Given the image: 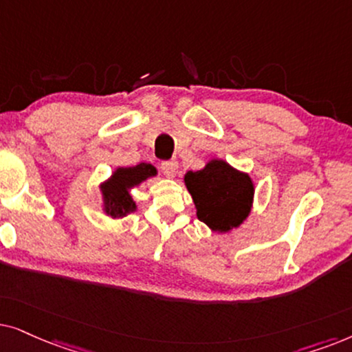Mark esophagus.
Listing matches in <instances>:
<instances>
[{
	"mask_svg": "<svg viewBox=\"0 0 352 352\" xmlns=\"http://www.w3.org/2000/svg\"><path fill=\"white\" fill-rule=\"evenodd\" d=\"M161 168H162L164 175L170 177V179H172V177L177 175V170H179V162H177V161H164L161 164Z\"/></svg>",
	"mask_w": 352,
	"mask_h": 352,
	"instance_id": "34e87169",
	"label": "esophagus"
}]
</instances>
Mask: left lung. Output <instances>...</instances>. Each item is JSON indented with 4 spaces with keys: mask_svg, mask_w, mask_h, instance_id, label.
I'll list each match as a JSON object with an SVG mask.
<instances>
[{
    "mask_svg": "<svg viewBox=\"0 0 352 352\" xmlns=\"http://www.w3.org/2000/svg\"><path fill=\"white\" fill-rule=\"evenodd\" d=\"M185 185L196 206V215L214 232L240 227L251 212L254 184L245 172L223 159H212L201 170L185 173Z\"/></svg>",
    "mask_w": 352,
    "mask_h": 352,
    "instance_id": "obj_1",
    "label": "left lung"
}]
</instances>
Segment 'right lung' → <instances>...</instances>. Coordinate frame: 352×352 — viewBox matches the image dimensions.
<instances>
[{"instance_id": "1", "label": "right lung", "mask_w": 352, "mask_h": 352, "mask_svg": "<svg viewBox=\"0 0 352 352\" xmlns=\"http://www.w3.org/2000/svg\"><path fill=\"white\" fill-rule=\"evenodd\" d=\"M156 173V167L146 162L135 167H117L109 179L100 185L104 212L112 219H119L137 210V204L130 195V190Z\"/></svg>"}]
</instances>
